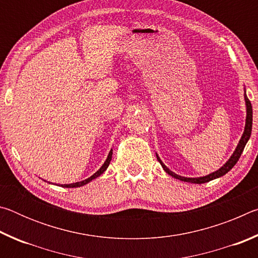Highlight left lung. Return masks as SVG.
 I'll use <instances>...</instances> for the list:
<instances>
[{
    "mask_svg": "<svg viewBox=\"0 0 258 258\" xmlns=\"http://www.w3.org/2000/svg\"><path fill=\"white\" fill-rule=\"evenodd\" d=\"M244 101H246V108H247V116H246V125H244V131H243V134L241 139H240V141L238 143L237 148H235V150L233 152V155L230 157V159L226 161V163L222 166V167L218 169L216 172H213L211 174H208L206 176H202V177H184V176H181V175H177V174L173 173L172 171H169V168L166 167L164 165L163 161L160 160V158L158 156H157V159L160 163V165L163 166L164 171L169 174V175L173 176L174 178H177V180H181V181H184V182H191V183H197V184H202V183H206L209 182L212 180H215L217 177H221L225 175L226 173H228L230 169H232L233 166L237 164V161L239 160L240 156H241L242 151L244 149V146H246V143L248 142V140L250 138V134H251V127H252V108H251V103L249 101V99L247 98L246 95V91H244Z\"/></svg>",
    "mask_w": 258,
    "mask_h": 258,
    "instance_id": "1",
    "label": "left lung"
}]
</instances>
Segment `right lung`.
I'll return each mask as SVG.
<instances>
[{"instance_id": "obj_1", "label": "right lung", "mask_w": 258, "mask_h": 258, "mask_svg": "<svg viewBox=\"0 0 258 258\" xmlns=\"http://www.w3.org/2000/svg\"><path fill=\"white\" fill-rule=\"evenodd\" d=\"M111 156H112V149L110 150V152H109V155H108V157H107L106 161H104V163H103V165L101 166V167H100L99 171H97V172H95V173L93 174L92 176H90L89 178H86V180H84V181L76 182V183H72V184H61V186H63V187H77V186H82V185H85V184H87V183L91 182L92 180H94V178L99 177L100 175H101L102 173L106 172V169L108 168L109 164H110Z\"/></svg>"}]
</instances>
